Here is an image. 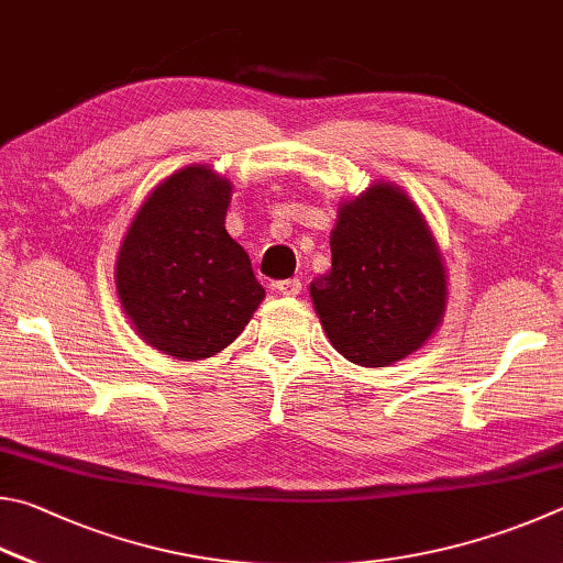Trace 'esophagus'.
Returning <instances> with one entry per match:
<instances>
[{"instance_id":"1","label":"esophagus","mask_w":563,"mask_h":563,"mask_svg":"<svg viewBox=\"0 0 563 563\" xmlns=\"http://www.w3.org/2000/svg\"><path fill=\"white\" fill-rule=\"evenodd\" d=\"M276 291L284 294V297H297V294L301 291V279H282L274 284Z\"/></svg>"}]
</instances>
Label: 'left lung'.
<instances>
[{"label": "left lung", "mask_w": 563, "mask_h": 563, "mask_svg": "<svg viewBox=\"0 0 563 563\" xmlns=\"http://www.w3.org/2000/svg\"><path fill=\"white\" fill-rule=\"evenodd\" d=\"M331 346L356 366L408 358L442 323L448 274L418 205L390 183L339 207L331 269L311 282Z\"/></svg>", "instance_id": "8db88e82"}]
</instances>
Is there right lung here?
<instances>
[{"label": "right lung", "instance_id": "obj_1", "mask_svg": "<svg viewBox=\"0 0 563 563\" xmlns=\"http://www.w3.org/2000/svg\"><path fill=\"white\" fill-rule=\"evenodd\" d=\"M232 183L207 165L173 173L141 205L115 260V289L147 346L210 358L264 299L246 252L224 230Z\"/></svg>", "mask_w": 563, "mask_h": 563}]
</instances>
